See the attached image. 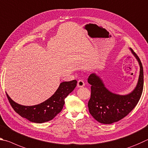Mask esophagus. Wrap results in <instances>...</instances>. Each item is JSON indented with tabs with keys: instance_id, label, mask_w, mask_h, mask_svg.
<instances>
[{
	"instance_id": "1",
	"label": "esophagus",
	"mask_w": 148,
	"mask_h": 148,
	"mask_svg": "<svg viewBox=\"0 0 148 148\" xmlns=\"http://www.w3.org/2000/svg\"><path fill=\"white\" fill-rule=\"evenodd\" d=\"M84 86H85V83L82 80H79V81H78V82H77V87L81 88Z\"/></svg>"
}]
</instances>
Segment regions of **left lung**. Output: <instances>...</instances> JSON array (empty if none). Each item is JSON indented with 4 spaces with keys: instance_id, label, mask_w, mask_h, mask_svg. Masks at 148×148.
I'll use <instances>...</instances> for the list:
<instances>
[{
    "instance_id": "left-lung-1",
    "label": "left lung",
    "mask_w": 148,
    "mask_h": 148,
    "mask_svg": "<svg viewBox=\"0 0 148 148\" xmlns=\"http://www.w3.org/2000/svg\"><path fill=\"white\" fill-rule=\"evenodd\" d=\"M130 50L140 65L138 83L133 92L118 95L110 92L99 76L92 73L88 79L91 86V97L88 101L89 112L95 120L103 124H111L121 120L138 103L143 91L144 72L141 61L133 49Z\"/></svg>"
}]
</instances>
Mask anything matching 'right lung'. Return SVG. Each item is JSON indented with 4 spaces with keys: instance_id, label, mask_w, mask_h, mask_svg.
<instances>
[{
    "instance_id": "obj_1",
    "label": "right lung",
    "mask_w": 148,
    "mask_h": 148,
    "mask_svg": "<svg viewBox=\"0 0 148 148\" xmlns=\"http://www.w3.org/2000/svg\"><path fill=\"white\" fill-rule=\"evenodd\" d=\"M77 81L73 80L60 83L58 88L52 96L40 104L34 106H24L14 101L6 95L14 110L21 117L31 122L41 123L50 121L61 112L65 103L64 99L77 86Z\"/></svg>"
}]
</instances>
